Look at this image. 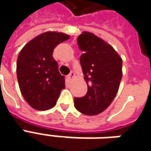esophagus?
I'll return each mask as SVG.
<instances>
[{
    "instance_id": "34e87169",
    "label": "esophagus",
    "mask_w": 151,
    "mask_h": 151,
    "mask_svg": "<svg viewBox=\"0 0 151 151\" xmlns=\"http://www.w3.org/2000/svg\"><path fill=\"white\" fill-rule=\"evenodd\" d=\"M74 77H75V73H74V71H70V73L68 75V78H69V80L71 81Z\"/></svg>"
}]
</instances>
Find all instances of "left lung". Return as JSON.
Listing matches in <instances>:
<instances>
[{
	"instance_id": "8db88e82",
	"label": "left lung",
	"mask_w": 151,
	"mask_h": 151,
	"mask_svg": "<svg viewBox=\"0 0 151 151\" xmlns=\"http://www.w3.org/2000/svg\"><path fill=\"white\" fill-rule=\"evenodd\" d=\"M84 53L81 65L88 85L82 98H76L75 107L84 115L100 114L111 105L122 78V58L114 48L94 34L84 32L78 36Z\"/></svg>"
}]
</instances>
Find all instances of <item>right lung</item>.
<instances>
[{
  "instance_id": "right-lung-1",
  "label": "right lung",
  "mask_w": 151,
  "mask_h": 151,
  "mask_svg": "<svg viewBox=\"0 0 151 151\" xmlns=\"http://www.w3.org/2000/svg\"><path fill=\"white\" fill-rule=\"evenodd\" d=\"M70 38L62 32H47L30 40L17 60V78L22 97L38 111L53 107L65 88V79L53 57L54 48Z\"/></svg>"
}]
</instances>
